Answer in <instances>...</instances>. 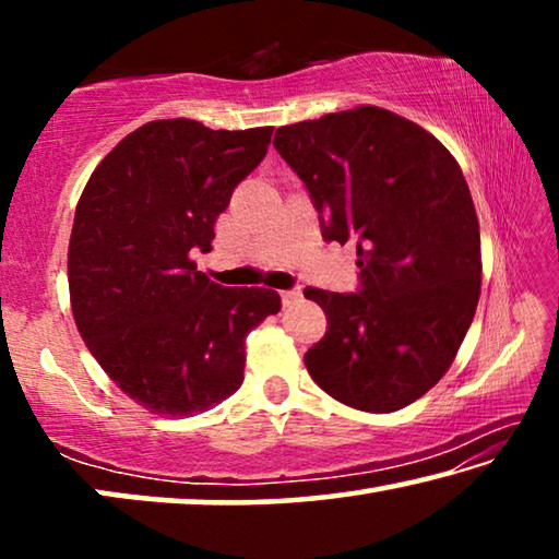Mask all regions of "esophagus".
<instances>
[{"label":"esophagus","mask_w":559,"mask_h":559,"mask_svg":"<svg viewBox=\"0 0 559 559\" xmlns=\"http://www.w3.org/2000/svg\"><path fill=\"white\" fill-rule=\"evenodd\" d=\"M300 296H302L300 288H290V290L281 293V300H283V306H293V302L300 300Z\"/></svg>","instance_id":"obj_1"}]
</instances>
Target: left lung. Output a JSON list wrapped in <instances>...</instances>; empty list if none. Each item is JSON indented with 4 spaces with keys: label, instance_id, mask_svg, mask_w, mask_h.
I'll return each mask as SVG.
<instances>
[{
    "label": "left lung",
    "instance_id": "left-lung-1",
    "mask_svg": "<svg viewBox=\"0 0 559 559\" xmlns=\"http://www.w3.org/2000/svg\"><path fill=\"white\" fill-rule=\"evenodd\" d=\"M273 147L306 185L323 239L357 243V293L306 288L328 316L308 372L355 409H404L449 370L478 306L480 234L461 167L377 106L278 128Z\"/></svg>",
    "mask_w": 559,
    "mask_h": 559
}]
</instances>
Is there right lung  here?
Here are the masks:
<instances>
[{"instance_id": "right-lung-1", "label": "right lung", "mask_w": 559, "mask_h": 559, "mask_svg": "<svg viewBox=\"0 0 559 559\" xmlns=\"http://www.w3.org/2000/svg\"><path fill=\"white\" fill-rule=\"evenodd\" d=\"M273 128L153 120L110 150L83 189L69 290L83 343L132 402L163 416L212 409L243 382V340L281 310L269 288H224L192 261L266 157Z\"/></svg>"}]
</instances>
